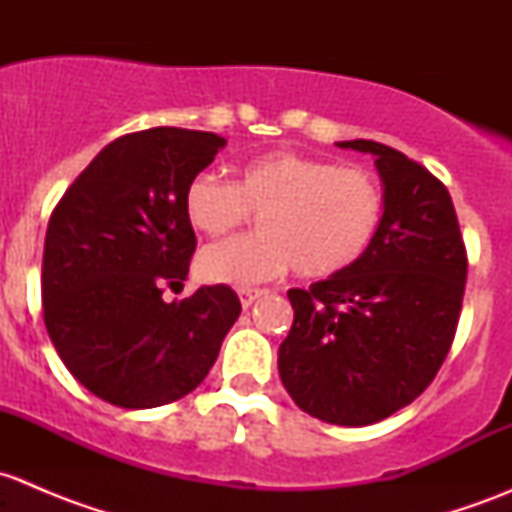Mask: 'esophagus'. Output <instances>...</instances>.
Returning <instances> with one entry per match:
<instances>
[{
    "mask_svg": "<svg viewBox=\"0 0 512 512\" xmlns=\"http://www.w3.org/2000/svg\"><path fill=\"white\" fill-rule=\"evenodd\" d=\"M237 294H240V302H242V307H252V302H255V299H260L262 294H265V289H257V287H242V289H237Z\"/></svg>",
    "mask_w": 512,
    "mask_h": 512,
    "instance_id": "34e87169",
    "label": "esophagus"
}]
</instances>
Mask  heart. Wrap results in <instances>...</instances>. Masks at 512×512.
Listing matches in <instances>:
<instances>
[{"label": "heart", "mask_w": 512, "mask_h": 512, "mask_svg": "<svg viewBox=\"0 0 512 512\" xmlns=\"http://www.w3.org/2000/svg\"><path fill=\"white\" fill-rule=\"evenodd\" d=\"M185 218L200 235L220 237L260 215L250 237L208 245L198 275L213 285H255L294 267L299 277L327 280L354 267L384 223L379 178L297 151L245 160L235 183L198 175L185 188Z\"/></svg>", "instance_id": "b5f03b06"}]
</instances>
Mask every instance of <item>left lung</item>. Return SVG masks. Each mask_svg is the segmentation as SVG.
Segmentation results:
<instances>
[{
  "mask_svg": "<svg viewBox=\"0 0 512 512\" xmlns=\"http://www.w3.org/2000/svg\"><path fill=\"white\" fill-rule=\"evenodd\" d=\"M384 223L342 275L289 289L294 322L277 369L294 404L319 421L369 426L423 394L441 369L461 314L466 247L446 185L376 141Z\"/></svg>",
  "mask_w": 512,
  "mask_h": 512,
  "instance_id": "obj_1",
  "label": "left lung"
}]
</instances>
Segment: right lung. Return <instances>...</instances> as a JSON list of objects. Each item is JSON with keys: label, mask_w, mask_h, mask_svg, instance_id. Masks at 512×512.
I'll return each mask as SVG.
<instances>
[{"label": "right lung", "mask_w": 512, "mask_h": 512, "mask_svg": "<svg viewBox=\"0 0 512 512\" xmlns=\"http://www.w3.org/2000/svg\"><path fill=\"white\" fill-rule=\"evenodd\" d=\"M188 128H148L108 143L51 213L41 304L66 369L98 399L153 409L208 376L240 317L230 287L163 302L188 277L195 232L185 188L225 148Z\"/></svg>", "instance_id": "obj_1"}]
</instances>
